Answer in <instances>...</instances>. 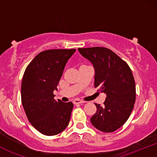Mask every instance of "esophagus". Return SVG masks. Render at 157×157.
I'll return each instance as SVG.
<instances>
[{
  "instance_id": "obj_1",
  "label": "esophagus",
  "mask_w": 157,
  "mask_h": 157,
  "mask_svg": "<svg viewBox=\"0 0 157 157\" xmlns=\"http://www.w3.org/2000/svg\"><path fill=\"white\" fill-rule=\"evenodd\" d=\"M73 102H74V104H75V105H76V104H82V103H83L84 101H82V100H80V99H75V100H73Z\"/></svg>"
}]
</instances>
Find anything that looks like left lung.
<instances>
[{
    "label": "left lung",
    "instance_id": "8db88e82",
    "mask_svg": "<svg viewBox=\"0 0 157 157\" xmlns=\"http://www.w3.org/2000/svg\"><path fill=\"white\" fill-rule=\"evenodd\" d=\"M80 53L93 64L94 87L106 94L104 105L94 103L97 111L91 117L92 125L102 132H113L130 117L136 100V86L127 63L105 47L79 48Z\"/></svg>",
    "mask_w": 157,
    "mask_h": 157
}]
</instances>
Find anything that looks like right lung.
Returning <instances> with one entry per match:
<instances>
[{
  "instance_id": "1",
  "label": "right lung",
  "mask_w": 157,
  "mask_h": 157,
  "mask_svg": "<svg viewBox=\"0 0 157 157\" xmlns=\"http://www.w3.org/2000/svg\"><path fill=\"white\" fill-rule=\"evenodd\" d=\"M76 49H49L39 53L28 65L21 83V101L32 125L46 136L58 134L69 123L73 103L55 100L68 59Z\"/></svg>"
}]
</instances>
